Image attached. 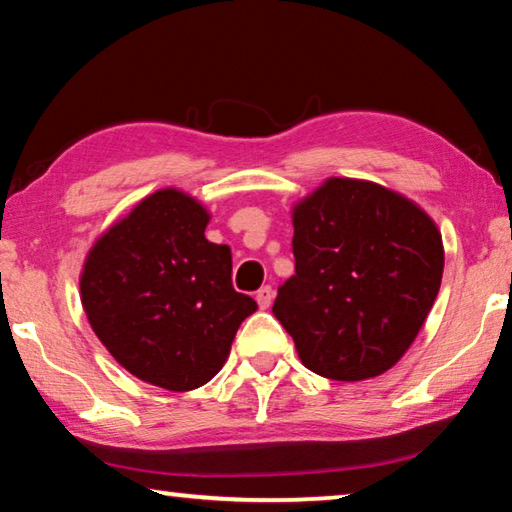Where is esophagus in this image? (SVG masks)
<instances>
[{
  "instance_id": "34e87169",
  "label": "esophagus",
  "mask_w": 512,
  "mask_h": 512,
  "mask_svg": "<svg viewBox=\"0 0 512 512\" xmlns=\"http://www.w3.org/2000/svg\"><path fill=\"white\" fill-rule=\"evenodd\" d=\"M255 300H257L259 309H268V307H271V302H273V289L271 287H262V289L257 291Z\"/></svg>"
}]
</instances>
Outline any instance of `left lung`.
Listing matches in <instances>:
<instances>
[{
  "instance_id": "obj_1",
  "label": "left lung",
  "mask_w": 512,
  "mask_h": 512,
  "mask_svg": "<svg viewBox=\"0 0 512 512\" xmlns=\"http://www.w3.org/2000/svg\"><path fill=\"white\" fill-rule=\"evenodd\" d=\"M293 257L273 314L305 368L336 381L377 377L404 357L445 266L427 212L354 178H327L293 207Z\"/></svg>"
}]
</instances>
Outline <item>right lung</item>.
Returning <instances> with one entry per match:
<instances>
[{
  "instance_id": "obj_1",
  "label": "right lung",
  "mask_w": 512,
  "mask_h": 512,
  "mask_svg": "<svg viewBox=\"0 0 512 512\" xmlns=\"http://www.w3.org/2000/svg\"><path fill=\"white\" fill-rule=\"evenodd\" d=\"M210 212L158 189L97 239L81 302L106 350L137 379L194 391L223 368L257 302L232 289V253L205 239Z\"/></svg>"
}]
</instances>
